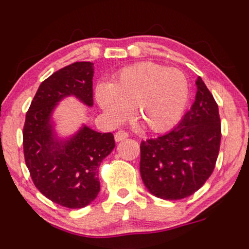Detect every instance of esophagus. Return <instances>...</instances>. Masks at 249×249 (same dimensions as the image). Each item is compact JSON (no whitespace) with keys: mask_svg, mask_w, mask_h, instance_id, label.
Here are the masks:
<instances>
[{"mask_svg":"<svg viewBox=\"0 0 249 249\" xmlns=\"http://www.w3.org/2000/svg\"><path fill=\"white\" fill-rule=\"evenodd\" d=\"M128 136H129V135H128L127 131L119 130V131H116L115 135H114V139H115L116 142H119V141H124V140L127 139Z\"/></svg>","mask_w":249,"mask_h":249,"instance_id":"34e87169","label":"esophagus"}]
</instances>
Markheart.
Segmentation results:
<instances>
[{"instance_id":"1","label":"heart","mask_w":249,"mask_h":249,"mask_svg":"<svg viewBox=\"0 0 249 249\" xmlns=\"http://www.w3.org/2000/svg\"><path fill=\"white\" fill-rule=\"evenodd\" d=\"M99 106L110 124H120L134 116L151 131H164L180 119L189 98V83L176 69L145 61L125 67L112 84L95 89Z\"/></svg>"}]
</instances>
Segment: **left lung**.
Returning <instances> with one entry per match:
<instances>
[{
    "mask_svg": "<svg viewBox=\"0 0 249 249\" xmlns=\"http://www.w3.org/2000/svg\"><path fill=\"white\" fill-rule=\"evenodd\" d=\"M195 102L176 128L141 142L140 172L145 188L160 199L189 197L205 184L221 140L218 105L200 77Z\"/></svg>",
    "mask_w": 249,
    "mask_h": 249,
    "instance_id": "obj_1",
    "label": "left lung"
}]
</instances>
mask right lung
<instances>
[{"label": "right lung", "instance_id": "obj_1", "mask_svg": "<svg viewBox=\"0 0 249 249\" xmlns=\"http://www.w3.org/2000/svg\"><path fill=\"white\" fill-rule=\"evenodd\" d=\"M93 75L90 61H78L50 75L38 87L23 128L25 164L34 184L50 200L69 209H81L98 197V168L115 147L112 133L86 124L65 137L55 129L54 109L65 98L93 106Z\"/></svg>", "mask_w": 249, "mask_h": 249}]
</instances>
